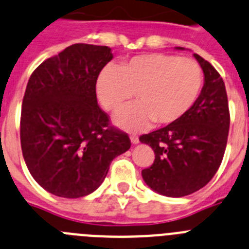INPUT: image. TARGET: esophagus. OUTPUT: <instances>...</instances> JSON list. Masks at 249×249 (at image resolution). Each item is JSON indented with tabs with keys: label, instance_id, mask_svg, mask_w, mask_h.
Wrapping results in <instances>:
<instances>
[{
	"label": "esophagus",
	"instance_id": "1",
	"mask_svg": "<svg viewBox=\"0 0 249 249\" xmlns=\"http://www.w3.org/2000/svg\"><path fill=\"white\" fill-rule=\"evenodd\" d=\"M130 140H131V144H134V145L139 144V138L136 135H131V136H130Z\"/></svg>",
	"mask_w": 249,
	"mask_h": 249
}]
</instances>
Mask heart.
I'll use <instances>...</instances> for the list:
<instances>
[{"mask_svg":"<svg viewBox=\"0 0 249 249\" xmlns=\"http://www.w3.org/2000/svg\"><path fill=\"white\" fill-rule=\"evenodd\" d=\"M203 71L196 60L150 53L136 55L116 67H105L97 79V97L103 108L118 111L137 93L139 102L114 116L116 126L138 131L170 125L182 119L200 97Z\"/></svg>","mask_w":249,"mask_h":249,"instance_id":"obj_1","label":"heart"}]
</instances>
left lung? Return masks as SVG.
<instances>
[{
  "mask_svg": "<svg viewBox=\"0 0 249 249\" xmlns=\"http://www.w3.org/2000/svg\"><path fill=\"white\" fill-rule=\"evenodd\" d=\"M194 57L205 83L191 110L178 122L140 136L155 152L154 163L141 171L142 178L150 189L167 197L187 196L207 185L227 145L230 110L225 83L207 60Z\"/></svg>",
  "mask_w": 249,
  "mask_h": 249,
  "instance_id": "left-lung-1",
  "label": "left lung"
}]
</instances>
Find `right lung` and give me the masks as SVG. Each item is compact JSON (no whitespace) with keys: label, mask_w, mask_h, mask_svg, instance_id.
<instances>
[{"label":"right lung","mask_w":249,"mask_h":249,"mask_svg":"<svg viewBox=\"0 0 249 249\" xmlns=\"http://www.w3.org/2000/svg\"><path fill=\"white\" fill-rule=\"evenodd\" d=\"M111 59L109 47L71 44L39 64L28 80L22 154L32 178L55 196L94 192L111 161L130 149L129 136L109 125L97 102L98 75Z\"/></svg>","instance_id":"obj_1"}]
</instances>
